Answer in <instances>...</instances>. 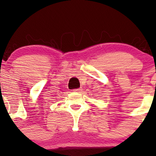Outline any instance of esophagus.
Masks as SVG:
<instances>
[{
    "instance_id": "1",
    "label": "esophagus",
    "mask_w": 156,
    "mask_h": 156,
    "mask_svg": "<svg viewBox=\"0 0 156 156\" xmlns=\"http://www.w3.org/2000/svg\"><path fill=\"white\" fill-rule=\"evenodd\" d=\"M82 89H73V92H81Z\"/></svg>"
}]
</instances>
